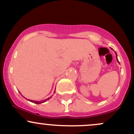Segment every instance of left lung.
Segmentation results:
<instances>
[{
    "instance_id": "1",
    "label": "left lung",
    "mask_w": 134,
    "mask_h": 134,
    "mask_svg": "<svg viewBox=\"0 0 134 134\" xmlns=\"http://www.w3.org/2000/svg\"><path fill=\"white\" fill-rule=\"evenodd\" d=\"M115 54H116V60H117V62H118V63H119V62H118V58H117V54H116V52H115ZM119 64H120V63H119Z\"/></svg>"
}]
</instances>
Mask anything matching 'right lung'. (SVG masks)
<instances>
[{
	"mask_svg": "<svg viewBox=\"0 0 134 134\" xmlns=\"http://www.w3.org/2000/svg\"><path fill=\"white\" fill-rule=\"evenodd\" d=\"M55 92V91H54V93ZM21 94V93H20ZM22 95V94H21ZM24 97V96H23ZM50 98H52V97H50ZM50 98H47V99H44V100H43V101H33V100H30V99H26V98H26V99H27V100L28 101H31V102H32V103H36V104H40V103H44V102H45V101H47V100H48V99H50Z\"/></svg>",
	"mask_w": 134,
	"mask_h": 134,
	"instance_id": "add662e5",
	"label": "right lung"
}]
</instances>
